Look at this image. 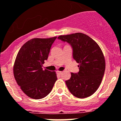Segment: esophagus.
<instances>
[{
  "mask_svg": "<svg viewBox=\"0 0 121 121\" xmlns=\"http://www.w3.org/2000/svg\"><path fill=\"white\" fill-rule=\"evenodd\" d=\"M56 72H57V73H58V74H60V75L61 73H62V72H61V71H56Z\"/></svg>",
  "mask_w": 121,
  "mask_h": 121,
  "instance_id": "1",
  "label": "esophagus"
}]
</instances>
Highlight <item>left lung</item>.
<instances>
[{
	"mask_svg": "<svg viewBox=\"0 0 121 121\" xmlns=\"http://www.w3.org/2000/svg\"><path fill=\"white\" fill-rule=\"evenodd\" d=\"M58 39L71 45L73 58L78 63L79 71L71 73L70 79L65 82L67 87L75 97H89L97 91L104 75L102 51L96 42L83 33L61 35Z\"/></svg>",
	"mask_w": 121,
	"mask_h": 121,
	"instance_id": "obj_1",
	"label": "left lung"
}]
</instances>
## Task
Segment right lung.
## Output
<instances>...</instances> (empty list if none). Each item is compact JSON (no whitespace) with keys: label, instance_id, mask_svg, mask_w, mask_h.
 Here are the masks:
<instances>
[{"label":"right lung","instance_id":"right-lung-1","mask_svg":"<svg viewBox=\"0 0 121 121\" xmlns=\"http://www.w3.org/2000/svg\"><path fill=\"white\" fill-rule=\"evenodd\" d=\"M56 39V36L31 39L17 53L13 68L14 78L23 92L30 98L40 99L47 96L57 80L55 72L42 68Z\"/></svg>","mask_w":121,"mask_h":121}]
</instances>
